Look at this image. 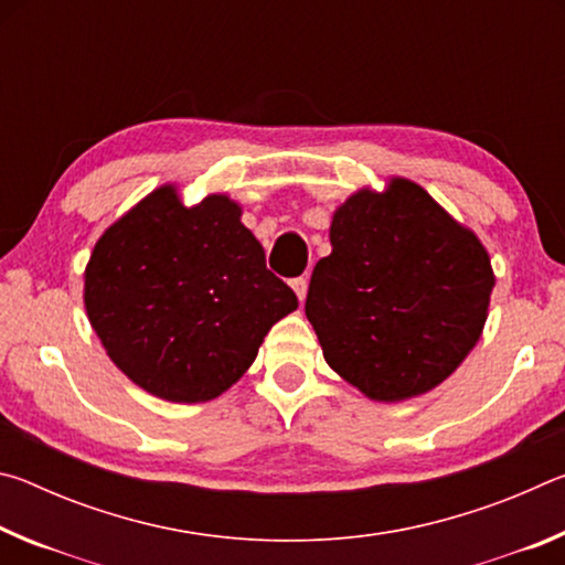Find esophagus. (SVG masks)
<instances>
[{"label": "esophagus", "instance_id": "34e87169", "mask_svg": "<svg viewBox=\"0 0 565 565\" xmlns=\"http://www.w3.org/2000/svg\"><path fill=\"white\" fill-rule=\"evenodd\" d=\"M291 289L299 296V301H303L306 291H309V279L306 276H296V279H291Z\"/></svg>", "mask_w": 565, "mask_h": 565}]
</instances>
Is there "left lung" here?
I'll use <instances>...</instances> for the list:
<instances>
[{
  "label": "left lung",
  "mask_w": 565,
  "mask_h": 565,
  "mask_svg": "<svg viewBox=\"0 0 565 565\" xmlns=\"http://www.w3.org/2000/svg\"><path fill=\"white\" fill-rule=\"evenodd\" d=\"M306 319L323 359L374 401L426 394L481 337L493 289L489 252L424 189L391 179L361 189L331 222Z\"/></svg>",
  "instance_id": "obj_1"
}]
</instances>
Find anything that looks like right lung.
<instances>
[{
    "label": "right lung",
    "instance_id": "1",
    "mask_svg": "<svg viewBox=\"0 0 565 565\" xmlns=\"http://www.w3.org/2000/svg\"><path fill=\"white\" fill-rule=\"evenodd\" d=\"M84 306L109 359L174 404L222 396L299 299L224 194L184 206L167 184L114 222L84 271Z\"/></svg>",
    "mask_w": 565,
    "mask_h": 565
}]
</instances>
